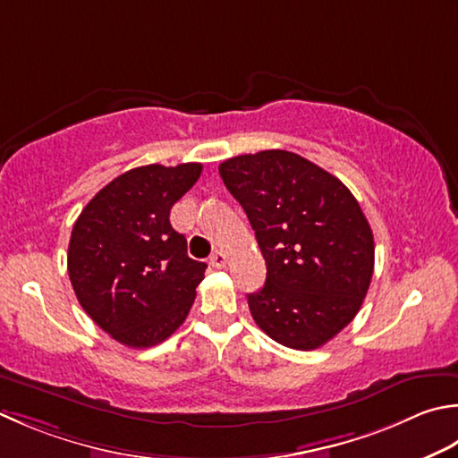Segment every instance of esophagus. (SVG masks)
<instances>
[{"mask_svg": "<svg viewBox=\"0 0 458 458\" xmlns=\"http://www.w3.org/2000/svg\"><path fill=\"white\" fill-rule=\"evenodd\" d=\"M210 264L214 267H224V266H226V254H224L222 250H216V252L210 256Z\"/></svg>", "mask_w": 458, "mask_h": 458, "instance_id": "esophagus-1", "label": "esophagus"}]
</instances>
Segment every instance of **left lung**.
<instances>
[{
  "label": "left lung",
  "instance_id": "1",
  "mask_svg": "<svg viewBox=\"0 0 458 458\" xmlns=\"http://www.w3.org/2000/svg\"><path fill=\"white\" fill-rule=\"evenodd\" d=\"M218 173L266 259L264 288L248 293L254 321L300 352L327 344L357 316L371 284L375 244L360 202L339 178L288 150L228 158Z\"/></svg>",
  "mask_w": 458,
  "mask_h": 458
}]
</instances>
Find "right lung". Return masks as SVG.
Here are the masks:
<instances>
[{
    "label": "right lung",
    "instance_id": "obj_1",
    "mask_svg": "<svg viewBox=\"0 0 458 458\" xmlns=\"http://www.w3.org/2000/svg\"><path fill=\"white\" fill-rule=\"evenodd\" d=\"M200 173V163L127 170L79 214L69 280L87 316L123 345L163 344L192 308L206 264L188 258L168 216Z\"/></svg>",
    "mask_w": 458,
    "mask_h": 458
}]
</instances>
